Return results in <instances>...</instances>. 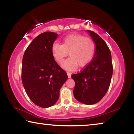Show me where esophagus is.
<instances>
[{
	"instance_id": "esophagus-1",
	"label": "esophagus",
	"mask_w": 134,
	"mask_h": 134,
	"mask_svg": "<svg viewBox=\"0 0 134 134\" xmlns=\"http://www.w3.org/2000/svg\"><path fill=\"white\" fill-rule=\"evenodd\" d=\"M67 74L68 77H69V78H71V72H67Z\"/></svg>"
}]
</instances>
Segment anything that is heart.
<instances>
[{"mask_svg": "<svg viewBox=\"0 0 134 134\" xmlns=\"http://www.w3.org/2000/svg\"><path fill=\"white\" fill-rule=\"evenodd\" d=\"M95 48L94 42L90 38L71 34L63 40V44L54 43L52 46V53L55 60L61 64L69 52L70 57L63 62L62 67L67 71H73L78 65L85 66L92 60Z\"/></svg>", "mask_w": 134, "mask_h": 134, "instance_id": "heart-1", "label": "heart"}]
</instances>
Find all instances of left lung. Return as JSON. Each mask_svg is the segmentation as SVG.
Listing matches in <instances>:
<instances>
[{"label":"left lung","mask_w":134,"mask_h":134,"mask_svg":"<svg viewBox=\"0 0 134 134\" xmlns=\"http://www.w3.org/2000/svg\"><path fill=\"white\" fill-rule=\"evenodd\" d=\"M96 48L92 61L77 74H72L75 81L74 96L86 105L99 102L107 93L113 73L112 56L107 44L93 31L87 30Z\"/></svg>","instance_id":"obj_1"}]
</instances>
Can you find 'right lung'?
Returning <instances> with one entry per match:
<instances>
[{
  "instance_id": "obj_1",
  "label": "right lung",
  "mask_w": 134,
  "mask_h": 134,
  "mask_svg": "<svg viewBox=\"0 0 134 134\" xmlns=\"http://www.w3.org/2000/svg\"><path fill=\"white\" fill-rule=\"evenodd\" d=\"M58 34L45 32L29 45L22 58V81L29 99L40 107L54 105L68 76L54 60L52 46Z\"/></svg>"
}]
</instances>
